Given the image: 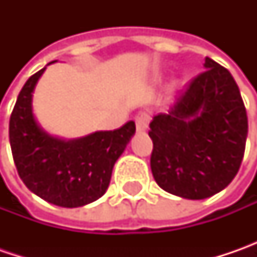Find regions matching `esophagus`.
<instances>
[{"instance_id": "obj_1", "label": "esophagus", "mask_w": 257, "mask_h": 257, "mask_svg": "<svg viewBox=\"0 0 257 257\" xmlns=\"http://www.w3.org/2000/svg\"><path fill=\"white\" fill-rule=\"evenodd\" d=\"M150 120H152L150 114L146 113V111H140V113L137 114V115H136V127H137V132H144V130H147Z\"/></svg>"}]
</instances>
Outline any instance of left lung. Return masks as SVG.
<instances>
[{
	"label": "left lung",
	"instance_id": "obj_1",
	"mask_svg": "<svg viewBox=\"0 0 257 257\" xmlns=\"http://www.w3.org/2000/svg\"><path fill=\"white\" fill-rule=\"evenodd\" d=\"M156 183L174 196L202 200L222 192L242 164L247 114L232 74L206 57L170 111L150 123Z\"/></svg>",
	"mask_w": 257,
	"mask_h": 257
}]
</instances>
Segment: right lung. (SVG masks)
Masks as SVG:
<instances>
[{
    "mask_svg": "<svg viewBox=\"0 0 257 257\" xmlns=\"http://www.w3.org/2000/svg\"><path fill=\"white\" fill-rule=\"evenodd\" d=\"M44 71L45 67L27 80L11 113L10 144L15 167L25 186L45 202L80 207L95 202L108 189L114 163L136 133V124L128 121L113 132H95L74 140L45 133L31 105L35 84Z\"/></svg>",
    "mask_w": 257,
    "mask_h": 257,
    "instance_id": "right-lung-1",
    "label": "right lung"
}]
</instances>
